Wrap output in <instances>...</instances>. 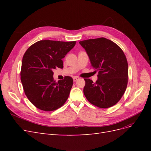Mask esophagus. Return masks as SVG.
I'll return each instance as SVG.
<instances>
[{"instance_id": "1", "label": "esophagus", "mask_w": 151, "mask_h": 151, "mask_svg": "<svg viewBox=\"0 0 151 151\" xmlns=\"http://www.w3.org/2000/svg\"><path fill=\"white\" fill-rule=\"evenodd\" d=\"M79 77H73V81H74V82H76V81H77V80H79Z\"/></svg>"}]
</instances>
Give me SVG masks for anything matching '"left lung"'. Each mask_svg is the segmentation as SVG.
Masks as SVG:
<instances>
[{
	"label": "left lung",
	"instance_id": "1",
	"mask_svg": "<svg viewBox=\"0 0 151 151\" xmlns=\"http://www.w3.org/2000/svg\"><path fill=\"white\" fill-rule=\"evenodd\" d=\"M90 59L91 67L98 72V79H84V94L96 106L108 108L116 104L122 97L128 83V63L123 50L105 38L79 42Z\"/></svg>",
	"mask_w": 151,
	"mask_h": 151
}]
</instances>
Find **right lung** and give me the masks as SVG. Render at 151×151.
<instances>
[{
  "instance_id": "1",
  "label": "right lung",
  "mask_w": 151,
  "mask_h": 151,
  "mask_svg": "<svg viewBox=\"0 0 151 151\" xmlns=\"http://www.w3.org/2000/svg\"><path fill=\"white\" fill-rule=\"evenodd\" d=\"M76 42L40 40L26 50L22 57L21 80L29 101L41 110L51 111L65 103L73 85L71 77L56 83L53 70L63 68L67 53Z\"/></svg>"
}]
</instances>
